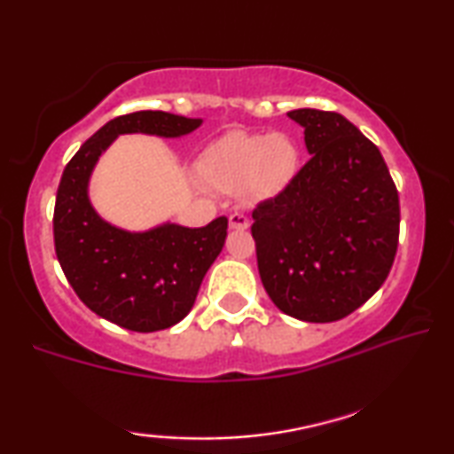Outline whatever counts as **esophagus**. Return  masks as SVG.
<instances>
[{"instance_id":"1","label":"esophagus","mask_w":454,"mask_h":454,"mask_svg":"<svg viewBox=\"0 0 454 454\" xmlns=\"http://www.w3.org/2000/svg\"><path fill=\"white\" fill-rule=\"evenodd\" d=\"M229 227L235 229V231H243V229L249 227V219L241 213H233L231 216H229Z\"/></svg>"}]
</instances>
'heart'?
Returning a JSON list of instances; mask_svg holds the SVG:
<instances>
[{"instance_id":"heart-1","label":"heart","mask_w":454,"mask_h":454,"mask_svg":"<svg viewBox=\"0 0 454 454\" xmlns=\"http://www.w3.org/2000/svg\"><path fill=\"white\" fill-rule=\"evenodd\" d=\"M299 160L297 143L285 133L233 130L205 147L196 161V174L216 192L274 199L294 178Z\"/></svg>"}]
</instances>
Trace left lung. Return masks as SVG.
Segmentation results:
<instances>
[{
	"label": "left lung",
	"mask_w": 454,
	"mask_h": 454,
	"mask_svg": "<svg viewBox=\"0 0 454 454\" xmlns=\"http://www.w3.org/2000/svg\"><path fill=\"white\" fill-rule=\"evenodd\" d=\"M309 160L254 208L262 285L282 313L338 321L383 285L399 241V196L374 143L338 113L299 108Z\"/></svg>",
	"instance_id": "8db88e82"
}]
</instances>
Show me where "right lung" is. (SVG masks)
I'll list each match as a JSON object with an SVG mask.
<instances>
[{
	"label": "right lung",
	"instance_id": "add662e5",
	"mask_svg": "<svg viewBox=\"0 0 454 454\" xmlns=\"http://www.w3.org/2000/svg\"><path fill=\"white\" fill-rule=\"evenodd\" d=\"M200 124V118L161 110L116 116L83 143L61 176L52 216L59 264L77 297L124 330L160 332L186 317L225 246L229 221L219 216L196 229L163 223L149 231H127L94 211L90 176L118 135L176 139Z\"/></svg>",
	"mask_w": 454,
	"mask_h": 454
}]
</instances>
